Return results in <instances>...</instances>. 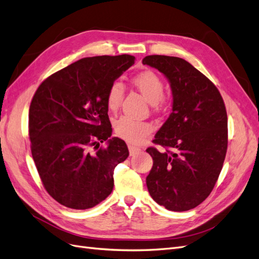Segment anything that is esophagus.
Masks as SVG:
<instances>
[{"label":"esophagus","instance_id":"34e87169","mask_svg":"<svg viewBox=\"0 0 259 259\" xmlns=\"http://www.w3.org/2000/svg\"><path fill=\"white\" fill-rule=\"evenodd\" d=\"M128 150H130V154L131 155H135V154H137L140 151V148L135 147V146H133V145H128Z\"/></svg>","mask_w":259,"mask_h":259}]
</instances>
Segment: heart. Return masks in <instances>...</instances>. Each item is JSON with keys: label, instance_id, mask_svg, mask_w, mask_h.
I'll return each mask as SVG.
<instances>
[{"label": "heart", "instance_id": "heart-1", "mask_svg": "<svg viewBox=\"0 0 259 259\" xmlns=\"http://www.w3.org/2000/svg\"><path fill=\"white\" fill-rule=\"evenodd\" d=\"M132 83L143 94V96L154 108L163 107L166 104V96L163 94L164 84L161 76L152 70H146L135 75ZM125 94L124 85L121 81H114L107 93V106L109 110L116 111L120 108ZM115 134L120 138L132 144H139L151 134L152 124L145 121H136L127 116L120 117L114 123Z\"/></svg>", "mask_w": 259, "mask_h": 259}]
</instances>
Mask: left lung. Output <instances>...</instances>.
I'll use <instances>...</instances> for the list:
<instances>
[{"mask_svg": "<svg viewBox=\"0 0 259 259\" xmlns=\"http://www.w3.org/2000/svg\"><path fill=\"white\" fill-rule=\"evenodd\" d=\"M143 64L167 77L173 111L149 147L153 166L146 178L151 198L169 210L184 211L204 201L221 174L228 147V119L214 83L179 57L151 55Z\"/></svg>", "mask_w": 259, "mask_h": 259, "instance_id": "8db88e82", "label": "left lung"}]
</instances>
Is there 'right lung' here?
I'll return each instance as SVG.
<instances>
[{
	"instance_id": "right-lung-1",
	"label": "right lung",
	"mask_w": 259,
	"mask_h": 259,
	"mask_svg": "<svg viewBox=\"0 0 259 259\" xmlns=\"http://www.w3.org/2000/svg\"><path fill=\"white\" fill-rule=\"evenodd\" d=\"M134 62L131 55L82 58L37 88L29 109L31 153L45 190L61 205L91 208L111 193L128 149L110 138L107 93Z\"/></svg>"
}]
</instances>
